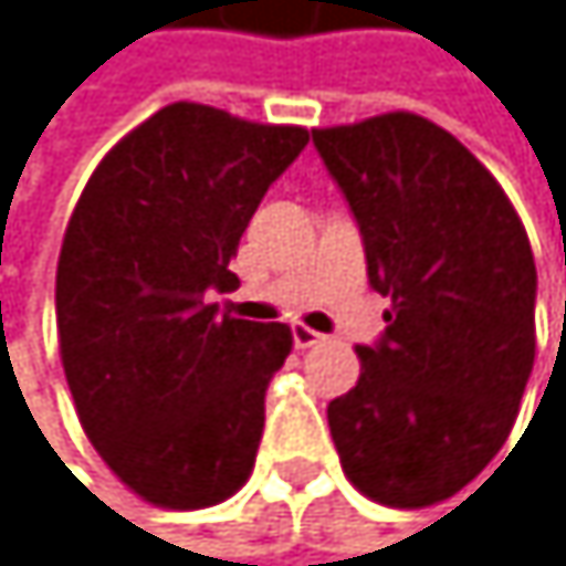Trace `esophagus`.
Segmentation results:
<instances>
[{
  "label": "esophagus",
  "instance_id": "34e87169",
  "mask_svg": "<svg viewBox=\"0 0 566 566\" xmlns=\"http://www.w3.org/2000/svg\"><path fill=\"white\" fill-rule=\"evenodd\" d=\"M292 338H295V348H312V345H318L325 335H318V332L308 328V325H292Z\"/></svg>",
  "mask_w": 566,
  "mask_h": 566
}]
</instances>
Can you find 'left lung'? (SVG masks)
Returning a JSON list of instances; mask_svg holds the SVG:
<instances>
[{"mask_svg":"<svg viewBox=\"0 0 566 566\" xmlns=\"http://www.w3.org/2000/svg\"><path fill=\"white\" fill-rule=\"evenodd\" d=\"M312 140L361 231L369 285L392 298L382 338L355 348V389L328 402L342 470L386 506L442 503L500 453L534 369L527 231L496 177L426 116Z\"/></svg>","mask_w":566,"mask_h":566,"instance_id":"left-lung-1","label":"left lung"}]
</instances>
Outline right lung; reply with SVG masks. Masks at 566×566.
<instances>
[{
  "mask_svg": "<svg viewBox=\"0 0 566 566\" xmlns=\"http://www.w3.org/2000/svg\"><path fill=\"white\" fill-rule=\"evenodd\" d=\"M305 127L170 103L86 180L56 264V332L80 422L103 463L167 510L238 493L289 325L234 318L231 258Z\"/></svg>",
  "mask_w": 566,
  "mask_h": 566,
  "instance_id": "obj_1",
  "label": "right lung"
}]
</instances>
